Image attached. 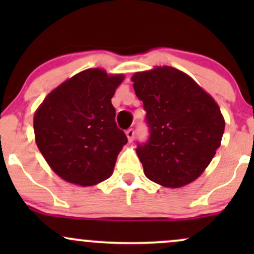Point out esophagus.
<instances>
[{
	"label": "esophagus",
	"instance_id": "esophagus-1",
	"mask_svg": "<svg viewBox=\"0 0 254 254\" xmlns=\"http://www.w3.org/2000/svg\"><path fill=\"white\" fill-rule=\"evenodd\" d=\"M127 139H129V142H132L133 137H135V130L133 129L127 130Z\"/></svg>",
	"mask_w": 254,
	"mask_h": 254
}]
</instances>
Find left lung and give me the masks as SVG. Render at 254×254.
<instances>
[{
  "instance_id": "obj_1",
  "label": "left lung",
  "mask_w": 254,
  "mask_h": 254,
  "mask_svg": "<svg viewBox=\"0 0 254 254\" xmlns=\"http://www.w3.org/2000/svg\"><path fill=\"white\" fill-rule=\"evenodd\" d=\"M143 101L149 138L136 153L151 182L180 188L196 180L220 147L224 119L218 105L185 72L156 66L131 77Z\"/></svg>"
}]
</instances>
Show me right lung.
I'll list each match as a JSON object with an SVG mask.
<instances>
[{"instance_id":"1","label":"right lung","mask_w":254,"mask_h":254,"mask_svg":"<svg viewBox=\"0 0 254 254\" xmlns=\"http://www.w3.org/2000/svg\"><path fill=\"white\" fill-rule=\"evenodd\" d=\"M124 75L87 69L54 89L34 115L38 149L62 179L90 186L111 177L127 144L111 99Z\"/></svg>"}]
</instances>
